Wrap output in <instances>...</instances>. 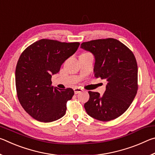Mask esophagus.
<instances>
[{
  "mask_svg": "<svg viewBox=\"0 0 155 155\" xmlns=\"http://www.w3.org/2000/svg\"><path fill=\"white\" fill-rule=\"evenodd\" d=\"M74 91L75 94H77L78 93L81 92V91H83V89H81L80 87H75V88H74Z\"/></svg>",
  "mask_w": 155,
  "mask_h": 155,
  "instance_id": "34e87169",
  "label": "esophagus"
}]
</instances>
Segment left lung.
Instances as JSON below:
<instances>
[{
  "label": "left lung",
  "mask_w": 155,
  "mask_h": 155,
  "mask_svg": "<svg viewBox=\"0 0 155 155\" xmlns=\"http://www.w3.org/2000/svg\"><path fill=\"white\" fill-rule=\"evenodd\" d=\"M81 48L95 57V77L107 81L102 96L98 92L88 91L90 99L84 104L86 112L100 121L116 119L128 109L137 92V64L134 54L114 38L85 41Z\"/></svg>",
  "instance_id": "1"
}]
</instances>
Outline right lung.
Wrapping results in <instances>:
<instances>
[{
    "mask_svg": "<svg viewBox=\"0 0 155 155\" xmlns=\"http://www.w3.org/2000/svg\"><path fill=\"white\" fill-rule=\"evenodd\" d=\"M79 42L42 39L31 44L20 54L15 69V87L21 106L33 118L51 122L62 117L67 102L74 92L52 85V75L77 51Z\"/></svg>",
    "mask_w": 155,
    "mask_h": 155,
    "instance_id": "1",
    "label": "right lung"
}]
</instances>
